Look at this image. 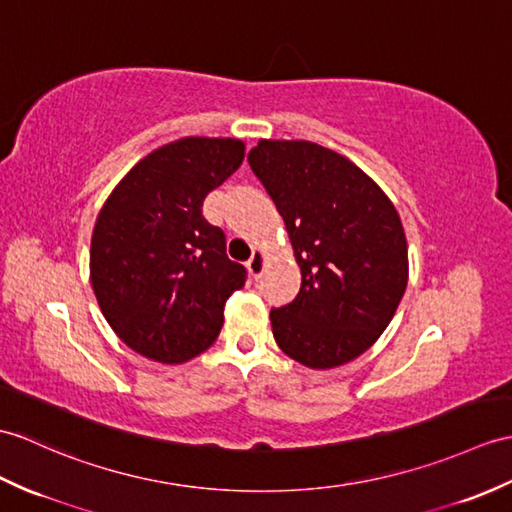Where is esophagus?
<instances>
[{
  "mask_svg": "<svg viewBox=\"0 0 512 512\" xmlns=\"http://www.w3.org/2000/svg\"><path fill=\"white\" fill-rule=\"evenodd\" d=\"M246 266H248V270H251V275H253L255 279H259L261 272H264V268H266V253L259 251V248H255Z\"/></svg>",
  "mask_w": 512,
  "mask_h": 512,
  "instance_id": "obj_1",
  "label": "esophagus"
}]
</instances>
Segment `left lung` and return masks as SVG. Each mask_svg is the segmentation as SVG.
Instances as JSON below:
<instances>
[{
  "instance_id": "1",
  "label": "left lung",
  "mask_w": 512,
  "mask_h": 512,
  "mask_svg": "<svg viewBox=\"0 0 512 512\" xmlns=\"http://www.w3.org/2000/svg\"><path fill=\"white\" fill-rule=\"evenodd\" d=\"M253 174L290 233L301 290L272 307L279 349L310 368H334L382 336L408 285L397 209L358 165L312 141L261 139Z\"/></svg>"
}]
</instances>
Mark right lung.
<instances>
[{"mask_svg": "<svg viewBox=\"0 0 512 512\" xmlns=\"http://www.w3.org/2000/svg\"><path fill=\"white\" fill-rule=\"evenodd\" d=\"M244 161L240 139L185 137L150 152L104 202L91 237V285L130 349L163 364L205 351L224 303L246 281L202 200Z\"/></svg>", "mask_w": 512, "mask_h": 512, "instance_id": "right-lung-1", "label": "right lung"}]
</instances>
